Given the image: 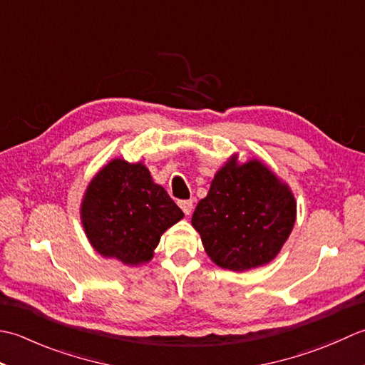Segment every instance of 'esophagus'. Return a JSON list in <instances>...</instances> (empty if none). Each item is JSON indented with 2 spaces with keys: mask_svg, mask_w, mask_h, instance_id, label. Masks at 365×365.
I'll list each match as a JSON object with an SVG mask.
<instances>
[{
  "mask_svg": "<svg viewBox=\"0 0 365 365\" xmlns=\"http://www.w3.org/2000/svg\"><path fill=\"white\" fill-rule=\"evenodd\" d=\"M180 207L184 211L185 215H190V214H192V210H193L192 200H181V202H180Z\"/></svg>",
  "mask_w": 365,
  "mask_h": 365,
  "instance_id": "1",
  "label": "esophagus"
}]
</instances>
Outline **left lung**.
I'll return each mask as SVG.
<instances>
[{"label": "left lung", "mask_w": 365, "mask_h": 365, "mask_svg": "<svg viewBox=\"0 0 365 365\" xmlns=\"http://www.w3.org/2000/svg\"><path fill=\"white\" fill-rule=\"evenodd\" d=\"M296 222L289 185L259 159L230 155L192 215L211 262L242 272L271 263Z\"/></svg>", "instance_id": "left-lung-1"}]
</instances>
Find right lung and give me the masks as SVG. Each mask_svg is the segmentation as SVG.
<instances>
[{"label": "right lung", "instance_id": "add662e5", "mask_svg": "<svg viewBox=\"0 0 365 365\" xmlns=\"http://www.w3.org/2000/svg\"><path fill=\"white\" fill-rule=\"evenodd\" d=\"M182 217L141 160L111 159L89 181L80 203L93 249L128 266L150 263L160 236Z\"/></svg>", "mask_w": 365, "mask_h": 365}]
</instances>
